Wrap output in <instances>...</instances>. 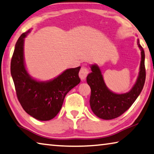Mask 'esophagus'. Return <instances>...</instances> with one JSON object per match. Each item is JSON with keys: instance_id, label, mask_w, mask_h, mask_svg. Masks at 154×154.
I'll return each instance as SVG.
<instances>
[{"instance_id": "1", "label": "esophagus", "mask_w": 154, "mask_h": 154, "mask_svg": "<svg viewBox=\"0 0 154 154\" xmlns=\"http://www.w3.org/2000/svg\"><path fill=\"white\" fill-rule=\"evenodd\" d=\"M88 74H89L88 69H87L85 66H82V67L80 69L79 73V77L81 78V79L84 80L87 77V76H88Z\"/></svg>"}]
</instances>
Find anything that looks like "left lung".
<instances>
[{
  "label": "left lung",
  "mask_w": 154,
  "mask_h": 154,
  "mask_svg": "<svg viewBox=\"0 0 154 154\" xmlns=\"http://www.w3.org/2000/svg\"><path fill=\"white\" fill-rule=\"evenodd\" d=\"M141 51V60L137 80L128 93L116 94L106 87L101 71L96 65L91 66V72L87 77V82L91 88L89 104L91 110L100 119L110 120L117 118L127 111L135 101L143 88L145 81V52L137 40Z\"/></svg>",
  "instance_id": "1"
}]
</instances>
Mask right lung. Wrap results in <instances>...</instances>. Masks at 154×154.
Segmentation results:
<instances>
[{
	"instance_id": "1",
	"label": "right lung",
	"mask_w": 154,
	"mask_h": 154,
	"mask_svg": "<svg viewBox=\"0 0 154 154\" xmlns=\"http://www.w3.org/2000/svg\"><path fill=\"white\" fill-rule=\"evenodd\" d=\"M30 32L22 33L15 44L11 62V73L17 97L26 112L39 121H50L59 112L66 94L80 83L81 66L66 69L49 82L32 79L25 67L24 38Z\"/></svg>"
}]
</instances>
